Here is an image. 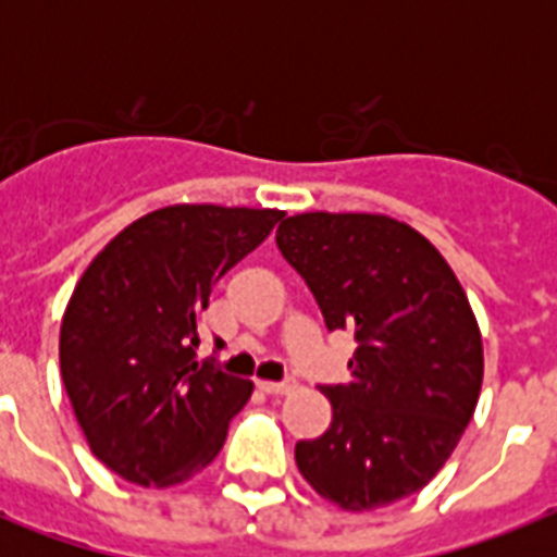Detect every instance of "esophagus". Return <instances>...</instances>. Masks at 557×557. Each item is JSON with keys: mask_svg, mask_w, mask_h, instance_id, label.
Listing matches in <instances>:
<instances>
[{"mask_svg": "<svg viewBox=\"0 0 557 557\" xmlns=\"http://www.w3.org/2000/svg\"><path fill=\"white\" fill-rule=\"evenodd\" d=\"M257 387L262 393H269V396H283V393L292 389V381H257Z\"/></svg>", "mask_w": 557, "mask_h": 557, "instance_id": "esophagus-1", "label": "esophagus"}]
</instances>
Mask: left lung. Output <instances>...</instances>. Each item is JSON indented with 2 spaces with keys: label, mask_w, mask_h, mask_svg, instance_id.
<instances>
[{
  "label": "left lung",
  "mask_w": 557,
  "mask_h": 557,
  "mask_svg": "<svg viewBox=\"0 0 557 557\" xmlns=\"http://www.w3.org/2000/svg\"><path fill=\"white\" fill-rule=\"evenodd\" d=\"M277 248L326 330L356 332L352 381L321 387L332 424L297 442L304 480L344 511L410 497L440 474L483 387V335L431 239L384 213H297Z\"/></svg>",
  "instance_id": "1"
}]
</instances>
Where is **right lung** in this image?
<instances>
[{"mask_svg":"<svg viewBox=\"0 0 557 557\" xmlns=\"http://www.w3.org/2000/svg\"><path fill=\"white\" fill-rule=\"evenodd\" d=\"M283 210L170 205L135 219L83 271L60 372L91 454L144 488L187 483L225 445L253 384L196 361L210 286Z\"/></svg>","mask_w":557,"mask_h":557,"instance_id":"obj_1","label":"right lung"}]
</instances>
